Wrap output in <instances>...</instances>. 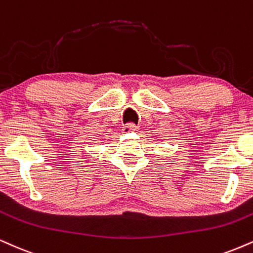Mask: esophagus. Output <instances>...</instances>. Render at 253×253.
Returning a JSON list of instances; mask_svg holds the SVG:
<instances>
[{"instance_id":"esophagus-1","label":"esophagus","mask_w":253,"mask_h":253,"mask_svg":"<svg viewBox=\"0 0 253 253\" xmlns=\"http://www.w3.org/2000/svg\"><path fill=\"white\" fill-rule=\"evenodd\" d=\"M136 129H138V127H136L134 124H128V125H127V126L124 127L121 132L125 133V134H127V133L134 132V130H136Z\"/></svg>"}]
</instances>
